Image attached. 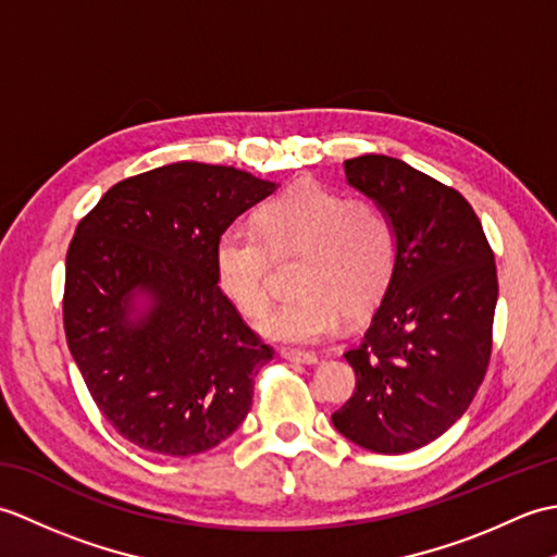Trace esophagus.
Segmentation results:
<instances>
[{
  "label": "esophagus",
  "mask_w": 557,
  "mask_h": 557,
  "mask_svg": "<svg viewBox=\"0 0 557 557\" xmlns=\"http://www.w3.org/2000/svg\"><path fill=\"white\" fill-rule=\"evenodd\" d=\"M282 357L287 361H297V363H318V357L313 351H301V349H282Z\"/></svg>",
  "instance_id": "34e87169"
}]
</instances>
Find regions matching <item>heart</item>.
<instances>
[{
  "instance_id": "heart-1",
  "label": "heart",
  "mask_w": 557,
  "mask_h": 557,
  "mask_svg": "<svg viewBox=\"0 0 557 557\" xmlns=\"http://www.w3.org/2000/svg\"><path fill=\"white\" fill-rule=\"evenodd\" d=\"M270 253H301L292 299L260 318V333L311 345L335 333L342 313L361 315L381 301L399 260L393 215L373 198L301 182L260 206L256 230L227 224L212 246L220 292L246 315L270 299Z\"/></svg>"
}]
</instances>
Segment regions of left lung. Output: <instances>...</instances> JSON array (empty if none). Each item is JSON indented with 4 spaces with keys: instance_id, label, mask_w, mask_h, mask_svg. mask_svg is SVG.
<instances>
[{
    "instance_id": "obj_1",
    "label": "left lung",
    "mask_w": 557,
    "mask_h": 557,
    "mask_svg": "<svg viewBox=\"0 0 557 557\" xmlns=\"http://www.w3.org/2000/svg\"><path fill=\"white\" fill-rule=\"evenodd\" d=\"M399 232V260L369 327L345 359L357 373L335 429L371 453L401 455L441 437L488 371L498 272L467 198L387 156L345 162Z\"/></svg>"
}]
</instances>
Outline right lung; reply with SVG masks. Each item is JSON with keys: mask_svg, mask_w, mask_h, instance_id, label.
<instances>
[{"mask_svg": "<svg viewBox=\"0 0 557 557\" xmlns=\"http://www.w3.org/2000/svg\"><path fill=\"white\" fill-rule=\"evenodd\" d=\"M277 184L174 162L114 184L66 251L64 333L102 417L148 453L188 457L230 437L251 409L272 347L218 287L212 246ZM151 309L132 322L133 294Z\"/></svg>", "mask_w": 557, "mask_h": 557, "instance_id": "add662e5", "label": "right lung"}]
</instances>
